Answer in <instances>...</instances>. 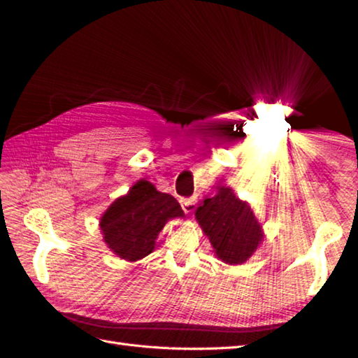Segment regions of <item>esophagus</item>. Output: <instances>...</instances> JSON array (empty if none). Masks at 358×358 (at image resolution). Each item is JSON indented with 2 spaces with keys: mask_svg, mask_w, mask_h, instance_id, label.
<instances>
[{
  "mask_svg": "<svg viewBox=\"0 0 358 358\" xmlns=\"http://www.w3.org/2000/svg\"><path fill=\"white\" fill-rule=\"evenodd\" d=\"M180 206H182L183 212L191 213V212L196 210V200H194V199H182Z\"/></svg>",
  "mask_w": 358,
  "mask_h": 358,
  "instance_id": "obj_1",
  "label": "esophagus"
}]
</instances>
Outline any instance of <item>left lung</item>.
I'll return each instance as SVG.
<instances>
[{"instance_id": "1", "label": "left lung", "mask_w": 358, "mask_h": 358, "mask_svg": "<svg viewBox=\"0 0 358 358\" xmlns=\"http://www.w3.org/2000/svg\"><path fill=\"white\" fill-rule=\"evenodd\" d=\"M196 218L224 263H245L263 241L251 206L237 199L230 188L221 187L215 197L206 199L197 208Z\"/></svg>"}]
</instances>
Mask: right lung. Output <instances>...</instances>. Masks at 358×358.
<instances>
[{
    "instance_id": "right-lung-1",
    "label": "right lung",
    "mask_w": 358,
    "mask_h": 358,
    "mask_svg": "<svg viewBox=\"0 0 358 358\" xmlns=\"http://www.w3.org/2000/svg\"><path fill=\"white\" fill-rule=\"evenodd\" d=\"M176 216H183V210L175 197L140 180L106 210L100 227L104 242L117 257L137 262L154 251L162 227Z\"/></svg>"
}]
</instances>
